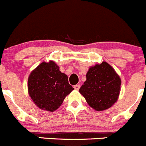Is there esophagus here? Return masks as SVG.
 Returning <instances> with one entry per match:
<instances>
[{"instance_id":"1","label":"esophagus","mask_w":146,"mask_h":146,"mask_svg":"<svg viewBox=\"0 0 146 146\" xmlns=\"http://www.w3.org/2000/svg\"><path fill=\"white\" fill-rule=\"evenodd\" d=\"M80 87H81V86H80L79 84H76V85H75L74 86H73V88L76 90H78L80 88Z\"/></svg>"}]
</instances>
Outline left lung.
<instances>
[{
	"instance_id": "obj_1",
	"label": "left lung",
	"mask_w": 146,
	"mask_h": 146,
	"mask_svg": "<svg viewBox=\"0 0 146 146\" xmlns=\"http://www.w3.org/2000/svg\"><path fill=\"white\" fill-rule=\"evenodd\" d=\"M121 79L107 62L96 64L88 69L86 81L79 89L88 105L96 110L110 108L117 101Z\"/></svg>"
}]
</instances>
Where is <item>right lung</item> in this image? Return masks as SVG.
Wrapping results in <instances>:
<instances>
[{
  "label": "right lung",
  "instance_id": "obj_1",
  "mask_svg": "<svg viewBox=\"0 0 146 146\" xmlns=\"http://www.w3.org/2000/svg\"><path fill=\"white\" fill-rule=\"evenodd\" d=\"M73 89L54 61L42 62L29 76V94L41 110L55 111Z\"/></svg>",
  "mask_w": 146,
  "mask_h": 146
}]
</instances>
